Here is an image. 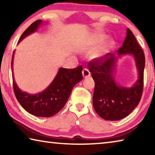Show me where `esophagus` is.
Segmentation results:
<instances>
[{
	"instance_id": "obj_1",
	"label": "esophagus",
	"mask_w": 155,
	"mask_h": 155,
	"mask_svg": "<svg viewBox=\"0 0 155 155\" xmlns=\"http://www.w3.org/2000/svg\"><path fill=\"white\" fill-rule=\"evenodd\" d=\"M82 74H83V78L89 77H90V75H91L90 72L89 71V70L87 69V68H84V69L83 70V71H82Z\"/></svg>"
}]
</instances>
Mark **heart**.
<instances>
[{
    "label": "heart",
    "mask_w": 155,
    "mask_h": 155,
    "mask_svg": "<svg viewBox=\"0 0 155 155\" xmlns=\"http://www.w3.org/2000/svg\"><path fill=\"white\" fill-rule=\"evenodd\" d=\"M99 41H100V40L94 41V42L90 44L87 47V50H90H90L95 48V47L97 46V44H98ZM114 44V43L112 41H108V42L104 44V46H101V48L94 52V53L92 54L93 58L96 59L103 58V57H104V55H105L107 52H109L110 51V50L113 48Z\"/></svg>",
    "instance_id": "heart-1"
}]
</instances>
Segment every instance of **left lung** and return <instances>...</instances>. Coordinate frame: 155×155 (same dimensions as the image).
Instances as JSON below:
<instances>
[{"instance_id": "obj_1", "label": "left lung", "mask_w": 155, "mask_h": 155, "mask_svg": "<svg viewBox=\"0 0 155 155\" xmlns=\"http://www.w3.org/2000/svg\"><path fill=\"white\" fill-rule=\"evenodd\" d=\"M117 56L130 54L134 57L138 79L131 87L115 83L114 72L117 57L109 52L103 58L89 63L90 72L95 82L93 106L100 117L106 120H119L129 115L138 105L143 92L145 56L135 37L127 28L122 46L117 51Z\"/></svg>"}]
</instances>
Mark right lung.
Returning a JSON list of instances; mask_svg holds the SVG:
<instances>
[{
  "label": "right lung",
  "instance_id": "1",
  "mask_svg": "<svg viewBox=\"0 0 155 155\" xmlns=\"http://www.w3.org/2000/svg\"><path fill=\"white\" fill-rule=\"evenodd\" d=\"M41 20L32 23L21 35L18 43L27 35L38 30L42 24ZM13 53L12 71L13 72ZM83 67L79 65L73 69L60 68L55 78L45 90L36 94H30L20 90L14 81L13 74V86L15 96L23 108L30 114L38 117H51L57 114L66 103L76 84L83 79Z\"/></svg>",
  "mask_w": 155,
  "mask_h": 155
}]
</instances>
